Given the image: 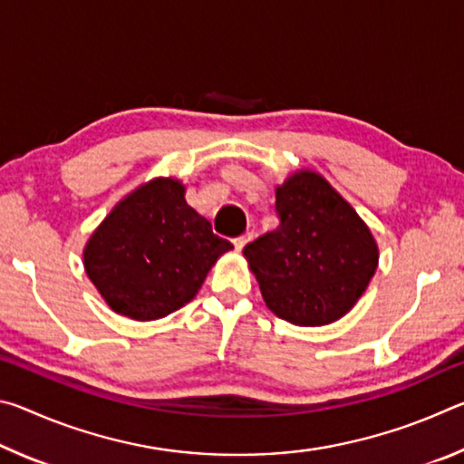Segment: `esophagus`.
<instances>
[{
  "instance_id": "esophagus-1",
  "label": "esophagus",
  "mask_w": 464,
  "mask_h": 464,
  "mask_svg": "<svg viewBox=\"0 0 464 464\" xmlns=\"http://www.w3.org/2000/svg\"><path fill=\"white\" fill-rule=\"evenodd\" d=\"M251 237H254V235H251V233H246V235H241V237L235 239L233 243H235V247H237V251H241L243 247H246L247 243L251 241Z\"/></svg>"
}]
</instances>
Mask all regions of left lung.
Segmentation results:
<instances>
[{"label": "left lung", "mask_w": 464, "mask_h": 464, "mask_svg": "<svg viewBox=\"0 0 464 464\" xmlns=\"http://www.w3.org/2000/svg\"><path fill=\"white\" fill-rule=\"evenodd\" d=\"M276 229L243 249L266 307L301 327L342 319L379 266L368 225L313 169H296L276 186Z\"/></svg>", "instance_id": "1"}]
</instances>
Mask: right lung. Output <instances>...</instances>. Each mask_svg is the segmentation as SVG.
Wrapping results in <instances>:
<instances>
[{"instance_id": "add662e5", "label": "right lung", "mask_w": 464, "mask_h": 464, "mask_svg": "<svg viewBox=\"0 0 464 464\" xmlns=\"http://www.w3.org/2000/svg\"><path fill=\"white\" fill-rule=\"evenodd\" d=\"M178 178H153L110 210L83 247V268L114 313L155 321L198 293L233 246L186 202Z\"/></svg>"}]
</instances>
